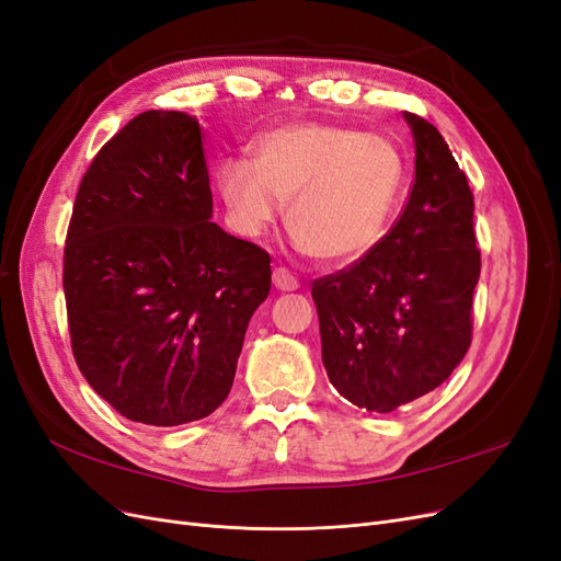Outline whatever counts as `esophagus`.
<instances>
[{"label":"esophagus","instance_id":"34e87169","mask_svg":"<svg viewBox=\"0 0 561 561\" xmlns=\"http://www.w3.org/2000/svg\"><path fill=\"white\" fill-rule=\"evenodd\" d=\"M274 285L283 293H293L299 287V280L285 266H278V268H274Z\"/></svg>","mask_w":561,"mask_h":561}]
</instances>
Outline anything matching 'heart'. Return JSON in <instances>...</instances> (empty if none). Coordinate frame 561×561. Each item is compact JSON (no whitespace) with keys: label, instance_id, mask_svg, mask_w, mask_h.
Here are the masks:
<instances>
[{"label":"heart","instance_id":"1","mask_svg":"<svg viewBox=\"0 0 561 561\" xmlns=\"http://www.w3.org/2000/svg\"><path fill=\"white\" fill-rule=\"evenodd\" d=\"M254 159L231 157L217 190L233 229L262 236L287 206L301 252L332 264L358 262L396 222L404 186L400 147L379 133L325 122L283 124L252 145Z\"/></svg>","mask_w":561,"mask_h":561}]
</instances>
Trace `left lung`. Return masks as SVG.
<instances>
[{
    "mask_svg": "<svg viewBox=\"0 0 561 561\" xmlns=\"http://www.w3.org/2000/svg\"><path fill=\"white\" fill-rule=\"evenodd\" d=\"M404 118L416 147L404 210L367 257L311 287L332 386L379 414L431 393L463 360L480 280L468 180L433 124Z\"/></svg>",
    "mask_w": 561,
    "mask_h": 561,
    "instance_id": "8db88e82",
    "label": "left lung"
}]
</instances>
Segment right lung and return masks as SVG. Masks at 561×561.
I'll list each match as a JSON object with an SVG mask.
<instances>
[{
    "mask_svg": "<svg viewBox=\"0 0 561 561\" xmlns=\"http://www.w3.org/2000/svg\"><path fill=\"white\" fill-rule=\"evenodd\" d=\"M210 217L203 135L184 112L130 118L81 178L62 262L72 353L130 421L213 414L271 290L268 252Z\"/></svg>",
    "mask_w": 561,
    "mask_h": 561,
    "instance_id": "add662e5",
    "label": "right lung"
}]
</instances>
